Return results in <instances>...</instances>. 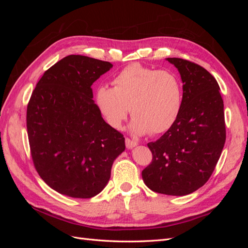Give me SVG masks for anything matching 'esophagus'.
<instances>
[{
	"label": "esophagus",
	"mask_w": 248,
	"mask_h": 248,
	"mask_svg": "<svg viewBox=\"0 0 248 248\" xmlns=\"http://www.w3.org/2000/svg\"><path fill=\"white\" fill-rule=\"evenodd\" d=\"M125 144H126V148H127V149H132V148L138 146V142H137V141L131 140L128 139V138L125 139Z\"/></svg>",
	"instance_id": "obj_1"
}]
</instances>
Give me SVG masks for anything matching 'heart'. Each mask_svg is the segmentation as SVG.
Here are the masks:
<instances>
[{"mask_svg": "<svg viewBox=\"0 0 248 248\" xmlns=\"http://www.w3.org/2000/svg\"><path fill=\"white\" fill-rule=\"evenodd\" d=\"M114 88H97L96 104L107 122L114 128L130 112L134 116L130 130L142 136L151 130L167 131L175 123L182 106V88L179 78L167 70H154L140 64H131L114 78Z\"/></svg>", "mask_w": 248, "mask_h": 248, "instance_id": "heart-1", "label": "heart"}]
</instances>
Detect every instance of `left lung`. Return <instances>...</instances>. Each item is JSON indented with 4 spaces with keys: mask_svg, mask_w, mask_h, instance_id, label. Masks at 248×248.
<instances>
[{
    "mask_svg": "<svg viewBox=\"0 0 248 248\" xmlns=\"http://www.w3.org/2000/svg\"><path fill=\"white\" fill-rule=\"evenodd\" d=\"M183 82L181 109L175 123L148 144L152 162L141 171L150 189L168 196H186L204 185L226 142L223 100L216 79L202 66L167 58Z\"/></svg>",
    "mask_w": 248,
    "mask_h": 248,
    "instance_id": "8db88e82",
    "label": "left lung"
}]
</instances>
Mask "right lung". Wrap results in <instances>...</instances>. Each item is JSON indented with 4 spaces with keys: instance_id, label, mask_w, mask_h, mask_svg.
<instances>
[{
    "instance_id": "1",
    "label": "right lung",
    "mask_w": 248,
    "mask_h": 248,
    "mask_svg": "<svg viewBox=\"0 0 248 248\" xmlns=\"http://www.w3.org/2000/svg\"><path fill=\"white\" fill-rule=\"evenodd\" d=\"M109 62L70 55L37 82L27 108L34 166L50 188L90 199L103 190L115 159L125 150L123 134L104 121L93 100V82Z\"/></svg>"
}]
</instances>
